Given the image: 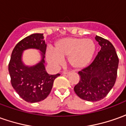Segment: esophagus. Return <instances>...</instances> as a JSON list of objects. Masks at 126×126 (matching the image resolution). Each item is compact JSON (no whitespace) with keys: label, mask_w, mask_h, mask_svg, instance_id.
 I'll use <instances>...</instances> for the list:
<instances>
[{"label":"esophagus","mask_w":126,"mask_h":126,"mask_svg":"<svg viewBox=\"0 0 126 126\" xmlns=\"http://www.w3.org/2000/svg\"><path fill=\"white\" fill-rule=\"evenodd\" d=\"M63 75L64 76H65V77H67V76L69 75V72H63Z\"/></svg>","instance_id":"obj_1"}]
</instances>
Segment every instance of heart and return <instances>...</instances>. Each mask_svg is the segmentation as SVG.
<instances>
[{
    "instance_id": "heart-1",
    "label": "heart",
    "mask_w": 126,
    "mask_h": 126,
    "mask_svg": "<svg viewBox=\"0 0 126 126\" xmlns=\"http://www.w3.org/2000/svg\"><path fill=\"white\" fill-rule=\"evenodd\" d=\"M95 52V44L91 39L66 37L58 40L54 51L47 52L48 62L56 67L60 66L63 59L67 57V63L74 69L79 70L90 63Z\"/></svg>"
}]
</instances>
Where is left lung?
Segmentation results:
<instances>
[{"label": "left lung", "mask_w": 126, "mask_h": 126, "mask_svg": "<svg viewBox=\"0 0 126 126\" xmlns=\"http://www.w3.org/2000/svg\"><path fill=\"white\" fill-rule=\"evenodd\" d=\"M101 49L93 63L78 72L80 80L74 87L76 94L89 102L102 100L113 87L117 78L119 59L109 40L95 36Z\"/></svg>", "instance_id": "8db88e82"}]
</instances>
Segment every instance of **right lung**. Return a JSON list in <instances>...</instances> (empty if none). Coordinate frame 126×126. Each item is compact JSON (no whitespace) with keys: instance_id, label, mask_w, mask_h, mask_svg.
Wrapping results in <instances>:
<instances>
[{"instance_id":"1","label":"right lung","mask_w":126,"mask_h":126,"mask_svg":"<svg viewBox=\"0 0 126 126\" xmlns=\"http://www.w3.org/2000/svg\"><path fill=\"white\" fill-rule=\"evenodd\" d=\"M43 35L34 33L18 42L12 51L9 64L11 85L27 102H38L46 99L55 78L60 76V74H48L46 70L44 59L47 45ZM28 49H36L41 53V60L34 66H26L22 61L23 51Z\"/></svg>"}]
</instances>
